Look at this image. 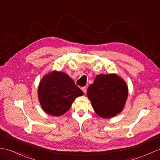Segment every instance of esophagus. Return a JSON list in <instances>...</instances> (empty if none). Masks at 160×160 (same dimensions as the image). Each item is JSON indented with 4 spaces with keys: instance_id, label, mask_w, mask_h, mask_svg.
<instances>
[{
    "instance_id": "34e87169",
    "label": "esophagus",
    "mask_w": 160,
    "mask_h": 160,
    "mask_svg": "<svg viewBox=\"0 0 160 160\" xmlns=\"http://www.w3.org/2000/svg\"><path fill=\"white\" fill-rule=\"evenodd\" d=\"M82 90L83 91V92H84V93H86L87 92V87H84L82 88Z\"/></svg>"
}]
</instances>
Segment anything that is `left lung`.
Returning <instances> with one entry per match:
<instances>
[{"label":"left lung","instance_id":"obj_1","mask_svg":"<svg viewBox=\"0 0 160 160\" xmlns=\"http://www.w3.org/2000/svg\"><path fill=\"white\" fill-rule=\"evenodd\" d=\"M87 96L98 116L110 118L123 110L128 87L125 80L117 74H99L88 87Z\"/></svg>","mask_w":160,"mask_h":160}]
</instances>
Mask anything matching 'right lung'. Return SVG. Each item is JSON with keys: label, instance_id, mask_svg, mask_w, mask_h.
I'll return each mask as SVG.
<instances>
[{"label": "right lung", "instance_id": "obj_1", "mask_svg": "<svg viewBox=\"0 0 160 160\" xmlns=\"http://www.w3.org/2000/svg\"><path fill=\"white\" fill-rule=\"evenodd\" d=\"M83 94L68 74L57 71L44 76L38 87V99L42 109L55 117L68 112L75 99Z\"/></svg>", "mask_w": 160, "mask_h": 160}]
</instances>
